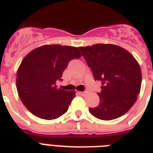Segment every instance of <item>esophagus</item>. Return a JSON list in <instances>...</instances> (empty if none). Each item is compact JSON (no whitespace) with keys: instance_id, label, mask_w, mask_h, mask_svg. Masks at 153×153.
Wrapping results in <instances>:
<instances>
[{"instance_id":"obj_1","label":"esophagus","mask_w":153,"mask_h":153,"mask_svg":"<svg viewBox=\"0 0 153 153\" xmlns=\"http://www.w3.org/2000/svg\"><path fill=\"white\" fill-rule=\"evenodd\" d=\"M78 94H79V95L85 96V95H86L87 92H86V91H79V92H78Z\"/></svg>"}]
</instances>
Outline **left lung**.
Masks as SVG:
<instances>
[{
	"label": "left lung",
	"mask_w": 153,
	"mask_h": 153,
	"mask_svg": "<svg viewBox=\"0 0 153 153\" xmlns=\"http://www.w3.org/2000/svg\"><path fill=\"white\" fill-rule=\"evenodd\" d=\"M82 54L93 72L95 80L102 82L100 102L90 108L93 116L109 121L127 113L137 99L141 86V70L127 50L110 44L80 47Z\"/></svg>",
	"instance_id": "left-lung-1"
}]
</instances>
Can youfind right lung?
Returning <instances> with one entry per match:
<instances>
[{
    "label": "right lung",
    "instance_id": "add662e5",
    "mask_svg": "<svg viewBox=\"0 0 153 153\" xmlns=\"http://www.w3.org/2000/svg\"><path fill=\"white\" fill-rule=\"evenodd\" d=\"M82 56L78 48L44 45L27 54L17 70L16 89L20 100L33 115L45 120L64 114L75 91L57 88L69 62Z\"/></svg>",
    "mask_w": 153,
    "mask_h": 153
}]
</instances>
